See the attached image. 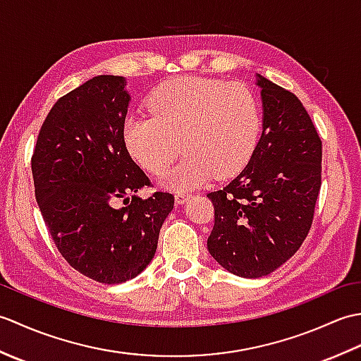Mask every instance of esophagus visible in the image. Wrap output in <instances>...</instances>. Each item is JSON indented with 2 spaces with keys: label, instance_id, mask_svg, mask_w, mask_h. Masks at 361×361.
<instances>
[{
  "label": "esophagus",
  "instance_id": "obj_1",
  "mask_svg": "<svg viewBox=\"0 0 361 361\" xmlns=\"http://www.w3.org/2000/svg\"><path fill=\"white\" fill-rule=\"evenodd\" d=\"M190 198H192V195L190 194H186V192H176L175 194V203L176 204H185L186 202H189Z\"/></svg>",
  "mask_w": 361,
  "mask_h": 361
}]
</instances>
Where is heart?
Instances as JSON below:
<instances>
[{
  "label": "heart",
  "instance_id": "obj_1",
  "mask_svg": "<svg viewBox=\"0 0 361 361\" xmlns=\"http://www.w3.org/2000/svg\"><path fill=\"white\" fill-rule=\"evenodd\" d=\"M152 118L130 116L124 142L144 171L163 173L181 147L186 157L163 176L169 188L189 190L239 173L256 149L260 111L242 83L176 78L153 91Z\"/></svg>",
  "mask_w": 361,
  "mask_h": 361
}]
</instances>
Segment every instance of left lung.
<instances>
[{"mask_svg":"<svg viewBox=\"0 0 361 361\" xmlns=\"http://www.w3.org/2000/svg\"><path fill=\"white\" fill-rule=\"evenodd\" d=\"M264 130L247 167L209 192L214 228L208 250L229 273L262 278L307 237L321 189L323 144L301 101L257 74Z\"/></svg>","mask_w":361,"mask_h":361,"instance_id":"1","label":"left lung"}]
</instances>
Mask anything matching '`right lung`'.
<instances>
[{"label": "right lung", "mask_w": 361, "mask_h": 361, "mask_svg": "<svg viewBox=\"0 0 361 361\" xmlns=\"http://www.w3.org/2000/svg\"><path fill=\"white\" fill-rule=\"evenodd\" d=\"M126 79L96 75L62 96L46 116L32 159L35 198L60 255L102 283L133 279L155 256L173 195H132L152 186L130 158ZM118 200L128 206L116 209Z\"/></svg>", "instance_id": "1"}]
</instances>
